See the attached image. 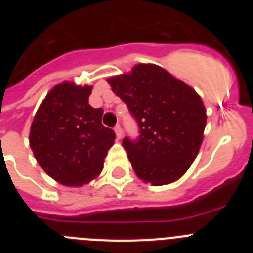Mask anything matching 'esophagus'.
Wrapping results in <instances>:
<instances>
[{"instance_id":"1","label":"esophagus","mask_w":253,"mask_h":253,"mask_svg":"<svg viewBox=\"0 0 253 253\" xmlns=\"http://www.w3.org/2000/svg\"><path fill=\"white\" fill-rule=\"evenodd\" d=\"M114 130H115V133H116V137H118V139H120V138L123 137V129H122V126H120L119 124L116 125L115 128H114Z\"/></svg>"}]
</instances>
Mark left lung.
<instances>
[{
  "mask_svg": "<svg viewBox=\"0 0 253 253\" xmlns=\"http://www.w3.org/2000/svg\"><path fill=\"white\" fill-rule=\"evenodd\" d=\"M139 126V137L123 139L134 172L144 182H175L189 169L203 142L207 110L185 82L156 64H137L107 80Z\"/></svg>",
  "mask_w": 253,
  "mask_h": 253,
  "instance_id": "8db88e82",
  "label": "left lung"
}]
</instances>
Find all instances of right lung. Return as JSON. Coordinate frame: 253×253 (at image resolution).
<instances>
[{
    "label": "right lung",
    "instance_id": "right-lung-1",
    "mask_svg": "<svg viewBox=\"0 0 253 253\" xmlns=\"http://www.w3.org/2000/svg\"><path fill=\"white\" fill-rule=\"evenodd\" d=\"M91 86L62 82L40 104L29 142L40 167L59 184L82 186L101 173L115 133L88 104Z\"/></svg>",
    "mask_w": 253,
    "mask_h": 253
}]
</instances>
